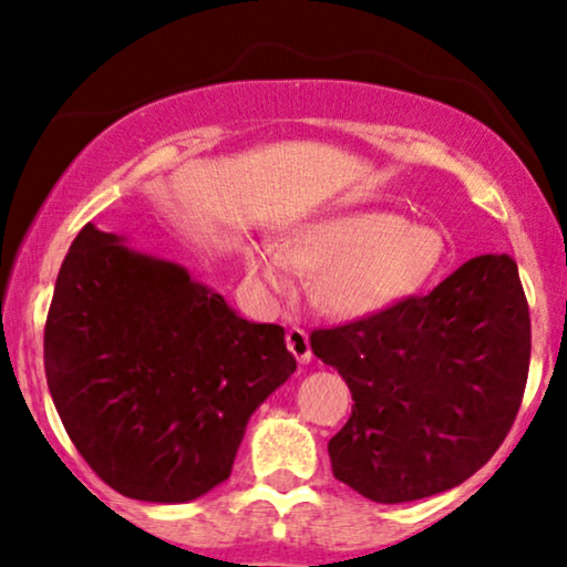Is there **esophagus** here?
<instances>
[{"mask_svg": "<svg viewBox=\"0 0 567 567\" xmlns=\"http://www.w3.org/2000/svg\"><path fill=\"white\" fill-rule=\"evenodd\" d=\"M286 348L297 355V361L307 363L309 359H312V348H309V336L301 328H291L289 332H286Z\"/></svg>", "mask_w": 567, "mask_h": 567, "instance_id": "esophagus-1", "label": "esophagus"}]
</instances>
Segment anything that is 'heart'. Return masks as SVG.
Returning a JSON list of instances; mask_svg holds the SVG:
<instances>
[{
    "label": "heart",
    "instance_id": "b5f03b06",
    "mask_svg": "<svg viewBox=\"0 0 567 567\" xmlns=\"http://www.w3.org/2000/svg\"><path fill=\"white\" fill-rule=\"evenodd\" d=\"M444 255L446 239L439 229L392 212L355 208L301 224L281 247H252L247 270L270 289H289L291 268L312 274L322 309L367 317L415 297L436 276Z\"/></svg>",
    "mask_w": 567,
    "mask_h": 567
}]
</instances>
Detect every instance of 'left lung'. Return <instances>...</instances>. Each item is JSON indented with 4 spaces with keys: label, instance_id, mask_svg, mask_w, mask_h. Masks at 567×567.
Listing matches in <instances>:
<instances>
[{
    "label": "left lung",
    "instance_id": "left-lung-1",
    "mask_svg": "<svg viewBox=\"0 0 567 567\" xmlns=\"http://www.w3.org/2000/svg\"><path fill=\"white\" fill-rule=\"evenodd\" d=\"M309 346L353 394L328 444L336 477L377 503L417 501L475 475L508 436L529 377V305L516 262L480 255L423 297L312 330Z\"/></svg>",
    "mask_w": 567,
    "mask_h": 567
}]
</instances>
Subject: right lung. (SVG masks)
Masks as SVG:
<instances>
[{
    "mask_svg": "<svg viewBox=\"0 0 567 567\" xmlns=\"http://www.w3.org/2000/svg\"><path fill=\"white\" fill-rule=\"evenodd\" d=\"M43 367L69 439L105 485L185 503L231 475L247 421L297 359L281 324L243 320L181 266L84 224L53 289Z\"/></svg>",
    "mask_w": 567,
    "mask_h": 567,
    "instance_id": "right-lung-1",
    "label": "right lung"
}]
</instances>
